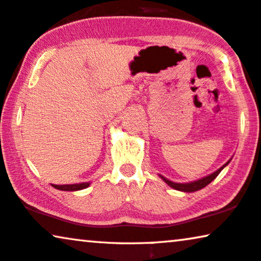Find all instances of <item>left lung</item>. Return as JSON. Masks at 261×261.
Listing matches in <instances>:
<instances>
[{
  "label": "left lung",
  "mask_w": 261,
  "mask_h": 261,
  "mask_svg": "<svg viewBox=\"0 0 261 261\" xmlns=\"http://www.w3.org/2000/svg\"><path fill=\"white\" fill-rule=\"evenodd\" d=\"M229 162H230V160H229L228 162H227L226 164H223V166H222L221 168L218 169V170L213 172V174L205 176V177H203V178L197 179V181H193V182H189V183H176V182H171V181H169L168 178L163 177L162 175H160V176H161V178H162L163 181L166 182L169 187H171V188H174V189H176V190H179V192L193 193V192H196V190H200V189L204 188L205 186H208L209 183H211V182L213 181V179H214V178L216 177V176H218V175L220 174V171H221L222 169L225 168Z\"/></svg>",
  "instance_id": "obj_1"
}]
</instances>
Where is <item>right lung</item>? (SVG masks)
Instances as JSON below:
<instances>
[{
  "label": "right lung",
  "mask_w": 261,
  "mask_h": 261,
  "mask_svg": "<svg viewBox=\"0 0 261 261\" xmlns=\"http://www.w3.org/2000/svg\"><path fill=\"white\" fill-rule=\"evenodd\" d=\"M54 188L59 190H65V192H75V190L85 189L90 186V182H83V183H74V185H52Z\"/></svg>",
  "instance_id": "obj_1"
}]
</instances>
